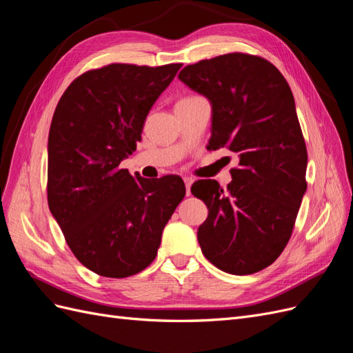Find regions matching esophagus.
I'll list each match as a JSON object with an SVG mask.
<instances>
[{
    "label": "esophagus",
    "mask_w": 353,
    "mask_h": 353,
    "mask_svg": "<svg viewBox=\"0 0 353 353\" xmlns=\"http://www.w3.org/2000/svg\"><path fill=\"white\" fill-rule=\"evenodd\" d=\"M184 183H185V188H187V196H190L191 194V184H193V179L185 176L184 178Z\"/></svg>",
    "instance_id": "obj_1"
}]
</instances>
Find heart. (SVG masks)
Wrapping results in <instances>:
<instances>
[{"label":"heart","mask_w":353,"mask_h":353,"mask_svg":"<svg viewBox=\"0 0 353 353\" xmlns=\"http://www.w3.org/2000/svg\"><path fill=\"white\" fill-rule=\"evenodd\" d=\"M193 99H197V97H194V95H193V97H185V99H181L179 101H184V100H193Z\"/></svg>","instance_id":"obj_1"}]
</instances>
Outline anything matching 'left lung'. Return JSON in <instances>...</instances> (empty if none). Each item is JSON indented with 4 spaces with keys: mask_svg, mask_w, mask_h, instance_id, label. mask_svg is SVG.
Instances as JSON below:
<instances>
[{
    "mask_svg": "<svg viewBox=\"0 0 353 353\" xmlns=\"http://www.w3.org/2000/svg\"><path fill=\"white\" fill-rule=\"evenodd\" d=\"M178 78L212 104L208 148L225 147L239 156L225 190L215 179L191 187L209 209L197 231L201 252L228 274L258 272L290 240L307 185L292 90L271 61L245 52L200 60Z\"/></svg>",
    "mask_w": 353,
    "mask_h": 353,
    "instance_id": "left-lung-1",
    "label": "left lung"
}]
</instances>
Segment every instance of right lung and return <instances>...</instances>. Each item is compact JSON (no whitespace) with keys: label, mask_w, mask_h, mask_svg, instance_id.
<instances>
[{"label":"right lung","mask_w":353,"mask_h":353,"mask_svg":"<svg viewBox=\"0 0 353 353\" xmlns=\"http://www.w3.org/2000/svg\"><path fill=\"white\" fill-rule=\"evenodd\" d=\"M181 66L91 69L69 85L52 114L48 206L74 258L101 276L125 279L145 270L185 196L178 175L145 179L119 168Z\"/></svg>","instance_id":"1"}]
</instances>
